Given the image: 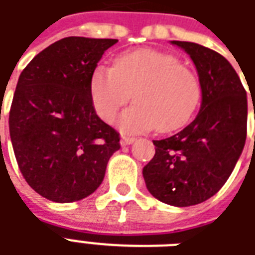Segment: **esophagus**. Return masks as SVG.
Returning a JSON list of instances; mask_svg holds the SVG:
<instances>
[{
  "mask_svg": "<svg viewBox=\"0 0 255 255\" xmlns=\"http://www.w3.org/2000/svg\"><path fill=\"white\" fill-rule=\"evenodd\" d=\"M134 141V137H130V136H124L121 138V144L122 145H129L131 142Z\"/></svg>",
  "mask_w": 255,
  "mask_h": 255,
  "instance_id": "obj_1",
  "label": "esophagus"
}]
</instances>
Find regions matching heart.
I'll return each instance as SVG.
<instances>
[{
  "instance_id": "b5f03b06",
  "label": "heart",
  "mask_w": 255,
  "mask_h": 255,
  "mask_svg": "<svg viewBox=\"0 0 255 255\" xmlns=\"http://www.w3.org/2000/svg\"><path fill=\"white\" fill-rule=\"evenodd\" d=\"M96 114L113 122L133 95L134 106L118 119L128 134L156 129H180L192 118L202 99L198 75L176 56L155 49H137L117 57L113 68L97 66L89 82Z\"/></svg>"
}]
</instances>
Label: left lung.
<instances>
[{
	"instance_id": "1",
	"label": "left lung",
	"mask_w": 255,
	"mask_h": 255,
	"mask_svg": "<svg viewBox=\"0 0 255 255\" xmlns=\"http://www.w3.org/2000/svg\"><path fill=\"white\" fill-rule=\"evenodd\" d=\"M171 44L195 63L202 106L181 131L153 140L155 155L142 176L156 199L187 207L217 194L234 170L246 142L247 96L234 67L216 50L187 41Z\"/></svg>"
}]
</instances>
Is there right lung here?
<instances>
[{
  "label": "right lung",
  "mask_w": 255,
  "mask_h": 255,
  "mask_svg": "<svg viewBox=\"0 0 255 255\" xmlns=\"http://www.w3.org/2000/svg\"><path fill=\"white\" fill-rule=\"evenodd\" d=\"M118 39L67 37L39 52L21 71L9 133L27 184L52 202L93 194L119 133L97 117L89 93L92 73Z\"/></svg>",
  "instance_id": "right-lung-1"
}]
</instances>
